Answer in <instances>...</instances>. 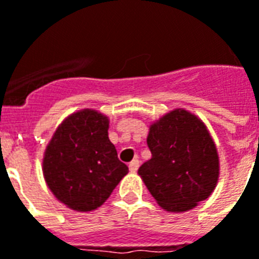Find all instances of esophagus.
<instances>
[{"instance_id": "1", "label": "esophagus", "mask_w": 259, "mask_h": 259, "mask_svg": "<svg viewBox=\"0 0 259 259\" xmlns=\"http://www.w3.org/2000/svg\"><path fill=\"white\" fill-rule=\"evenodd\" d=\"M138 167H140V160H138V159H134V160H132L129 163L130 172H136L138 169Z\"/></svg>"}]
</instances>
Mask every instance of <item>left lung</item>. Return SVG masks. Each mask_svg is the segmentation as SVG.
<instances>
[{
	"mask_svg": "<svg viewBox=\"0 0 259 259\" xmlns=\"http://www.w3.org/2000/svg\"><path fill=\"white\" fill-rule=\"evenodd\" d=\"M152 157L138 175L167 212H186L212 194L219 179V155L206 126L177 108L149 126Z\"/></svg>",
	"mask_w": 259,
	"mask_h": 259,
	"instance_id": "left-lung-1",
	"label": "left lung"
}]
</instances>
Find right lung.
Returning <instances> with one entry per match:
<instances>
[{"label": "right lung", "mask_w": 259, "mask_h": 259, "mask_svg": "<svg viewBox=\"0 0 259 259\" xmlns=\"http://www.w3.org/2000/svg\"><path fill=\"white\" fill-rule=\"evenodd\" d=\"M108 118L84 108L57 127L43 157V175L55 198L77 212L98 209L129 172L108 138Z\"/></svg>", "instance_id": "right-lung-1"}]
</instances>
